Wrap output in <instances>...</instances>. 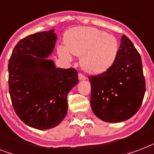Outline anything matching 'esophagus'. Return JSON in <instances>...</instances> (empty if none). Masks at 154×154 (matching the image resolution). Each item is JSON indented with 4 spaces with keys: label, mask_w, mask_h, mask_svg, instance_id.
Returning a JSON list of instances; mask_svg holds the SVG:
<instances>
[{
    "label": "esophagus",
    "mask_w": 154,
    "mask_h": 154,
    "mask_svg": "<svg viewBox=\"0 0 154 154\" xmlns=\"http://www.w3.org/2000/svg\"><path fill=\"white\" fill-rule=\"evenodd\" d=\"M78 79H79L80 81H85V80H86V77L85 76H84L83 74H81V73H79V74H78Z\"/></svg>",
    "instance_id": "34e87169"
}]
</instances>
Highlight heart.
Segmentation results:
<instances>
[{"mask_svg": "<svg viewBox=\"0 0 154 154\" xmlns=\"http://www.w3.org/2000/svg\"><path fill=\"white\" fill-rule=\"evenodd\" d=\"M65 47L57 48L60 57L72 61L70 54L81 57L80 64L86 73L100 75L109 69L119 53V42L113 35L92 27L71 28L64 36Z\"/></svg>", "mask_w": 154, "mask_h": 154, "instance_id": "b5f03b06", "label": "heart"}]
</instances>
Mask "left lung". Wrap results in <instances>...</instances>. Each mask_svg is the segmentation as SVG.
<instances>
[{
    "mask_svg": "<svg viewBox=\"0 0 154 154\" xmlns=\"http://www.w3.org/2000/svg\"><path fill=\"white\" fill-rule=\"evenodd\" d=\"M91 107L101 120L120 122L134 116L146 92L141 56L127 36L121 38L116 62L104 73L88 77Z\"/></svg>",
    "mask_w": 154,
    "mask_h": 154,
    "instance_id": "obj_1",
    "label": "left lung"
}]
</instances>
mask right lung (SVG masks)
I'll return each mask as SVG.
<instances>
[{
  "instance_id": "1",
  "label": "right lung",
  "mask_w": 154,
  "mask_h": 154,
  "mask_svg": "<svg viewBox=\"0 0 154 154\" xmlns=\"http://www.w3.org/2000/svg\"><path fill=\"white\" fill-rule=\"evenodd\" d=\"M56 40L54 29L30 35L19 41L8 61L13 108L25 124L35 129H51L64 119L67 95L78 83L76 69L56 68L48 58Z\"/></svg>"
}]
</instances>
